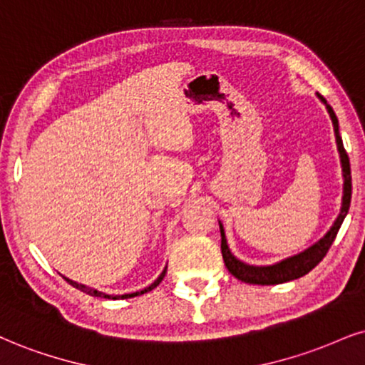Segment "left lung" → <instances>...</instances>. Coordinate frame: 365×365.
<instances>
[{
	"mask_svg": "<svg viewBox=\"0 0 365 365\" xmlns=\"http://www.w3.org/2000/svg\"><path fill=\"white\" fill-rule=\"evenodd\" d=\"M320 96V94H318ZM320 100L327 105L330 118L334 121V130H335V138H336V147H339L340 162H341V170H344V201H341V211L334 223V227L330 228V232L322 238L320 242H317L313 247H309L308 250L301 252V254L289 257L282 262L267 265V267H255V265H247L240 260L235 259L232 255L230 249L227 245V238H225V232L222 223H220V233H222V255L227 265L228 272L232 276H235L238 281L249 282V284H260V286H271V284H282V282L292 281V279L303 277L304 274H308L312 269L317 267L322 262L323 257L327 255V252L330 250L331 244H334L336 233H339L341 222H344L345 215H347L349 206H350V197H352V178H350V160L347 152L344 148V142L339 133V120L331 110V106L328 105L327 100L320 96Z\"/></svg>",
	"mask_w": 365,
	"mask_h": 365,
	"instance_id": "left-lung-1",
	"label": "left lung"
}]
</instances>
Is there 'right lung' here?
Segmentation results:
<instances>
[{
  "instance_id": "obj_1",
  "label": "right lung",
  "mask_w": 365,
  "mask_h": 365,
  "mask_svg": "<svg viewBox=\"0 0 365 365\" xmlns=\"http://www.w3.org/2000/svg\"><path fill=\"white\" fill-rule=\"evenodd\" d=\"M165 271H168V267H165L164 271H162L160 276L157 277L155 281L152 282L150 286L145 287V289H142V291H137V292H132V294H121V296H111V294H105V292H100V291L93 289V287H88V286L78 284V282L71 281V279H66V281L69 282L71 286H74L76 289H79V291L86 292V294H89V296H98V298H106V299H127V298H133V296H140V294H143V292H148V291H152V289H154V287L159 286V284H160V281H162V279H164V276H165Z\"/></svg>"
}]
</instances>
